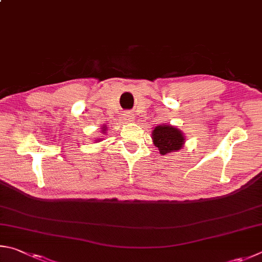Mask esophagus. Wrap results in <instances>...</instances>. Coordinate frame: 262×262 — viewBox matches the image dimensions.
I'll return each instance as SVG.
<instances>
[{
  "mask_svg": "<svg viewBox=\"0 0 262 262\" xmlns=\"http://www.w3.org/2000/svg\"><path fill=\"white\" fill-rule=\"evenodd\" d=\"M124 115H125V118L127 119V121H132V118H134V114L130 112H126Z\"/></svg>",
  "mask_w": 262,
  "mask_h": 262,
  "instance_id": "34e87169",
  "label": "esophagus"
}]
</instances>
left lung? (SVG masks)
<instances>
[{
    "label": "left lung",
    "instance_id": "left-lung-1",
    "mask_svg": "<svg viewBox=\"0 0 262 262\" xmlns=\"http://www.w3.org/2000/svg\"><path fill=\"white\" fill-rule=\"evenodd\" d=\"M153 141L160 154L177 152L184 144V136L178 128L171 125H159L153 131Z\"/></svg>",
    "mask_w": 262,
    "mask_h": 262
}]
</instances>
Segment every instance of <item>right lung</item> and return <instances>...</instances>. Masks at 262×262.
I'll list each match as a JSON object with an SVG mask.
<instances>
[{
    "mask_svg": "<svg viewBox=\"0 0 262 262\" xmlns=\"http://www.w3.org/2000/svg\"><path fill=\"white\" fill-rule=\"evenodd\" d=\"M103 131H105V127H104V128H103Z\"/></svg>",
    "mask_w": 262,
    "mask_h": 262,
    "instance_id": "right-lung-1",
    "label": "right lung"
}]
</instances>
